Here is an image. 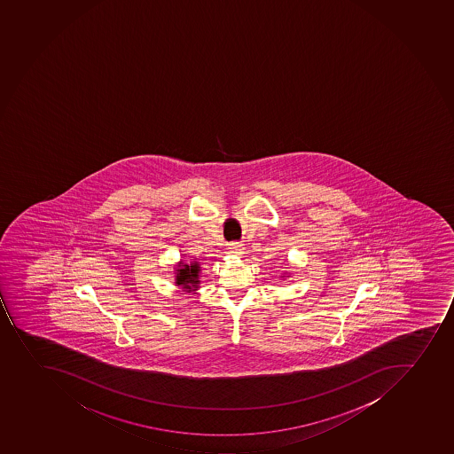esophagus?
I'll list each match as a JSON object with an SVG mask.
<instances>
[{"instance_id": "1", "label": "esophagus", "mask_w": 454, "mask_h": 454, "mask_svg": "<svg viewBox=\"0 0 454 454\" xmlns=\"http://www.w3.org/2000/svg\"><path fill=\"white\" fill-rule=\"evenodd\" d=\"M228 251L233 255H242L244 254V246L241 242H231L228 246Z\"/></svg>"}]
</instances>
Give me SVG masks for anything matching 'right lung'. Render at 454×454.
<instances>
[{
	"instance_id": "1",
	"label": "right lung",
	"mask_w": 454,
	"mask_h": 454,
	"mask_svg": "<svg viewBox=\"0 0 454 454\" xmlns=\"http://www.w3.org/2000/svg\"><path fill=\"white\" fill-rule=\"evenodd\" d=\"M199 271H200V267L197 262H192V264H184L181 262L178 266V270H176V285L178 286H183V289L185 291L192 292L196 291L197 286H199Z\"/></svg>"
}]
</instances>
